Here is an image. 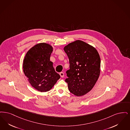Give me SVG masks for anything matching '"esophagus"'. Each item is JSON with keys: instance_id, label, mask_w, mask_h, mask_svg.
<instances>
[{"instance_id": "34e87169", "label": "esophagus", "mask_w": 130, "mask_h": 130, "mask_svg": "<svg viewBox=\"0 0 130 130\" xmlns=\"http://www.w3.org/2000/svg\"><path fill=\"white\" fill-rule=\"evenodd\" d=\"M60 76L62 77V78H63V77H64V74L63 72H60Z\"/></svg>"}]
</instances>
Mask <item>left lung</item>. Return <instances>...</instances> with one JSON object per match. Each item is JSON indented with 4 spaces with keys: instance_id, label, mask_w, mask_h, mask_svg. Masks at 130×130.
<instances>
[{
    "instance_id": "left-lung-1",
    "label": "left lung",
    "mask_w": 130,
    "mask_h": 130,
    "mask_svg": "<svg viewBox=\"0 0 130 130\" xmlns=\"http://www.w3.org/2000/svg\"><path fill=\"white\" fill-rule=\"evenodd\" d=\"M64 51L70 65L65 80L69 90L75 96H83L93 88L99 77V54L94 47L80 40L69 44Z\"/></svg>"
}]
</instances>
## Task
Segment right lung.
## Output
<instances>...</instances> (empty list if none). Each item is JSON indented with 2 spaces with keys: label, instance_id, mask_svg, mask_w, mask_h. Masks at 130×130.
<instances>
[{
  "label": "right lung",
  "instance_id": "add662e5",
  "mask_svg": "<svg viewBox=\"0 0 130 130\" xmlns=\"http://www.w3.org/2000/svg\"><path fill=\"white\" fill-rule=\"evenodd\" d=\"M52 51L51 45L40 43L28 51L24 60V73L32 87L40 92L50 90L60 78L50 61Z\"/></svg>",
  "mask_w": 130,
  "mask_h": 130
}]
</instances>
